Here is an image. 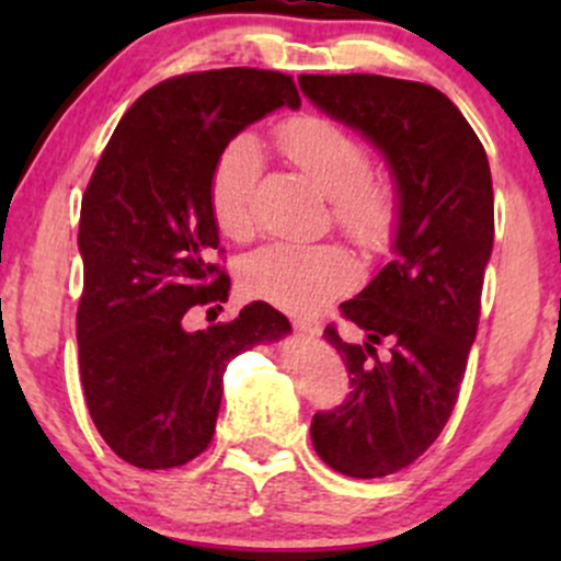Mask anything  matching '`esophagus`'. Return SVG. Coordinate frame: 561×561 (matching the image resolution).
Wrapping results in <instances>:
<instances>
[{
    "label": "esophagus",
    "mask_w": 561,
    "mask_h": 561,
    "mask_svg": "<svg viewBox=\"0 0 561 561\" xmlns=\"http://www.w3.org/2000/svg\"><path fill=\"white\" fill-rule=\"evenodd\" d=\"M293 327L300 334H306V337H317V334H321V324L317 319H293Z\"/></svg>",
    "instance_id": "obj_1"
}]
</instances>
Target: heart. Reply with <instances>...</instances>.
Listing matches in <instances>:
<instances>
[{"label": "heart", "instance_id": "obj_1", "mask_svg": "<svg viewBox=\"0 0 561 561\" xmlns=\"http://www.w3.org/2000/svg\"><path fill=\"white\" fill-rule=\"evenodd\" d=\"M282 152L332 197V216L358 242L382 244L396 224V197L369 176V150L343 126L319 115H300L279 128ZM261 176V150L240 137L218 158L210 179V208L231 240L253 234V195ZM356 261L337 244L279 242L255 250L240 266V285L253 298L287 311H308L353 285Z\"/></svg>", "mask_w": 561, "mask_h": 561}]
</instances>
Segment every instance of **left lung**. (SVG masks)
<instances>
[{
	"instance_id": "8db88e82",
	"label": "left lung",
	"mask_w": 561,
	"mask_h": 561,
	"mask_svg": "<svg viewBox=\"0 0 561 561\" xmlns=\"http://www.w3.org/2000/svg\"><path fill=\"white\" fill-rule=\"evenodd\" d=\"M298 83L321 113L377 147L396 192L392 261L340 306L364 343L324 330L351 398L311 422L313 448L332 469L385 478L433 446L459 398L493 250L491 165L459 107L427 83L369 73ZM382 342L388 357L376 356Z\"/></svg>"
}]
</instances>
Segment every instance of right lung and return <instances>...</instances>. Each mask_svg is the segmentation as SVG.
Masks as SVG:
<instances>
[{
  "label": "right lung",
  "instance_id": "obj_1",
  "mask_svg": "<svg viewBox=\"0 0 561 561\" xmlns=\"http://www.w3.org/2000/svg\"><path fill=\"white\" fill-rule=\"evenodd\" d=\"M285 105L298 111L300 94L274 70L176 76L128 107L92 173L79 221L81 385L102 440L128 465L171 469L203 454L227 364L293 332L261 300L229 324L186 327L190 308L227 302L231 287L210 263L218 158Z\"/></svg>",
  "mask_w": 561,
  "mask_h": 561
}]
</instances>
